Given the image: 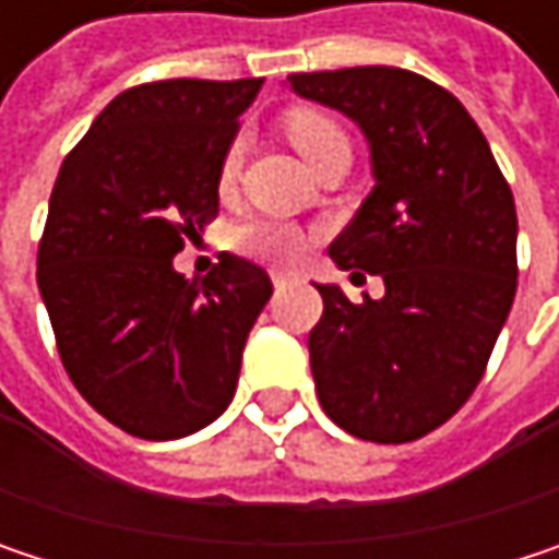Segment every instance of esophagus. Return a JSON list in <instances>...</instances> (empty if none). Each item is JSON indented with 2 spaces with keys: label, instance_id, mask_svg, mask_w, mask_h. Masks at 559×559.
Here are the masks:
<instances>
[{
  "label": "esophagus",
  "instance_id": "obj_1",
  "mask_svg": "<svg viewBox=\"0 0 559 559\" xmlns=\"http://www.w3.org/2000/svg\"><path fill=\"white\" fill-rule=\"evenodd\" d=\"M272 281H275V287H284V284H290V281H294V275H284V272H275V275H272Z\"/></svg>",
  "mask_w": 559,
  "mask_h": 559
}]
</instances>
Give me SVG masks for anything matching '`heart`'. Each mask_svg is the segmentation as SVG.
Returning <instances> with one entry per match:
<instances>
[{
    "instance_id": "heart-1",
    "label": "heart",
    "mask_w": 559,
    "mask_h": 559,
    "mask_svg": "<svg viewBox=\"0 0 559 559\" xmlns=\"http://www.w3.org/2000/svg\"><path fill=\"white\" fill-rule=\"evenodd\" d=\"M284 135L287 142L300 152V158L307 165H313L330 145H340L346 142L343 129L323 116V112H313V109H294L287 112L284 119ZM239 142L226 152L223 158V168H219V180L229 183L236 180L239 174ZM229 242L236 252L249 255V259H259V262H272V265H294L304 252V233L290 223H281V219H246L239 223L233 233H229Z\"/></svg>"
}]
</instances>
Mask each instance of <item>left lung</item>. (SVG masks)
Segmentation results:
<instances>
[{
  "label": "left lung",
  "mask_w": 559,
  "mask_h": 559,
  "mask_svg": "<svg viewBox=\"0 0 559 559\" xmlns=\"http://www.w3.org/2000/svg\"><path fill=\"white\" fill-rule=\"evenodd\" d=\"M287 83L362 129L376 174L330 259L382 275L385 297L353 304L336 284H317L323 317L307 340L317 397L359 440L411 443L469 401L508 320L511 187L463 103L420 73L343 67Z\"/></svg>",
  "instance_id": "8db88e82"
}]
</instances>
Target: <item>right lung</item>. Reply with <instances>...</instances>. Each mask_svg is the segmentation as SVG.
<instances>
[{
  "instance_id": "add662e5",
  "label": "right lung",
  "mask_w": 559,
  "mask_h": 559,
  "mask_svg": "<svg viewBox=\"0 0 559 559\" xmlns=\"http://www.w3.org/2000/svg\"><path fill=\"white\" fill-rule=\"evenodd\" d=\"M265 80H158L119 93L63 158L38 287L76 391L142 440H177L233 401L272 278L223 252L174 272L219 213V168Z\"/></svg>"
}]
</instances>
